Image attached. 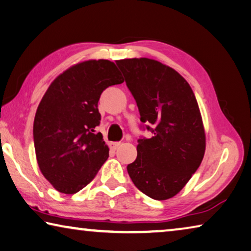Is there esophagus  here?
Instances as JSON below:
<instances>
[{"instance_id":"1","label":"esophagus","mask_w":251,"mask_h":251,"mask_svg":"<svg viewBox=\"0 0 251 251\" xmlns=\"http://www.w3.org/2000/svg\"><path fill=\"white\" fill-rule=\"evenodd\" d=\"M119 145H121V143H119V142H110L109 143V147L111 150H117Z\"/></svg>"}]
</instances>
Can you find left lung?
<instances>
[{"label": "left lung", "instance_id": "1", "mask_svg": "<svg viewBox=\"0 0 251 251\" xmlns=\"http://www.w3.org/2000/svg\"><path fill=\"white\" fill-rule=\"evenodd\" d=\"M116 65L136 100L141 122L154 134L137 141V157L127 172L147 197L166 200L184 188L204 156L196 96L177 71L153 59H124Z\"/></svg>", "mask_w": 251, "mask_h": 251}]
</instances>
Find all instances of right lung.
Returning <instances> with one entry per match:
<instances>
[{
	"instance_id": "obj_1",
	"label": "right lung",
	"mask_w": 251,
	"mask_h": 251,
	"mask_svg": "<svg viewBox=\"0 0 251 251\" xmlns=\"http://www.w3.org/2000/svg\"><path fill=\"white\" fill-rule=\"evenodd\" d=\"M124 81L109 60H88L54 79L38 106L33 141L40 171L55 190L74 194L93 181L109 156L95 127L98 100L109 86Z\"/></svg>"
}]
</instances>
